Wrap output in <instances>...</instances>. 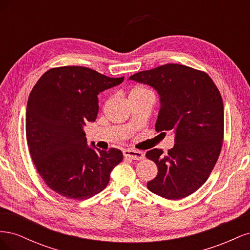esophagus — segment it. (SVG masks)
<instances>
[{
  "instance_id": "esophagus-1",
  "label": "esophagus",
  "mask_w": 250,
  "mask_h": 250,
  "mask_svg": "<svg viewBox=\"0 0 250 250\" xmlns=\"http://www.w3.org/2000/svg\"><path fill=\"white\" fill-rule=\"evenodd\" d=\"M123 154L126 158L128 157V158H130V160H133V161H141V160H143L144 157H145V154L141 152V151L129 150V149L124 150Z\"/></svg>"
}]
</instances>
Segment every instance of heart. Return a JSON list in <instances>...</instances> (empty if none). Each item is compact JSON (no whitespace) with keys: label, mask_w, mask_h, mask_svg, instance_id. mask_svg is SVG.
Listing matches in <instances>:
<instances>
[{"label":"heart","mask_w":250,"mask_h":250,"mask_svg":"<svg viewBox=\"0 0 250 250\" xmlns=\"http://www.w3.org/2000/svg\"><path fill=\"white\" fill-rule=\"evenodd\" d=\"M144 92H147V89H146L145 87L137 85V86H134V87L131 88L130 93H129V97L135 96V95H139V94H142V93H144Z\"/></svg>","instance_id":"obj_1"}]
</instances>
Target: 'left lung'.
<instances>
[{
    "label": "left lung",
    "instance_id": "8db88e82",
    "mask_svg": "<svg viewBox=\"0 0 250 250\" xmlns=\"http://www.w3.org/2000/svg\"><path fill=\"white\" fill-rule=\"evenodd\" d=\"M154 87L161 97L155 130L173 131L175 144L167 154L147 151L157 166L148 190L166 199H181L206 183L218 161L224 135L223 101L206 72L168 63L129 77Z\"/></svg>",
    "mask_w": 250,
    "mask_h": 250
}]
</instances>
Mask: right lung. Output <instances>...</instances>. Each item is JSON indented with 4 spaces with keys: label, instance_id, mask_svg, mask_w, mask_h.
I'll use <instances>...</instances> for the list:
<instances>
[{
    "label": "right lung",
    "instance_id": "add662e5",
    "mask_svg": "<svg viewBox=\"0 0 250 250\" xmlns=\"http://www.w3.org/2000/svg\"><path fill=\"white\" fill-rule=\"evenodd\" d=\"M123 80L69 65L50 69L36 82L27 103L26 137L35 168L51 190L83 200L108 185L123 153L89 148L83 126L97 118L99 93Z\"/></svg>",
    "mask_w": 250,
    "mask_h": 250
}]
</instances>
